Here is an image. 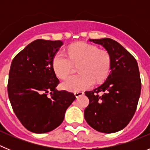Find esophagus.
Segmentation results:
<instances>
[{"label":"esophagus","mask_w":150,"mask_h":150,"mask_svg":"<svg viewBox=\"0 0 150 150\" xmlns=\"http://www.w3.org/2000/svg\"><path fill=\"white\" fill-rule=\"evenodd\" d=\"M84 95V92L83 91H75L74 92V95L76 96V98H79V96H82V95Z\"/></svg>","instance_id":"esophagus-1"}]
</instances>
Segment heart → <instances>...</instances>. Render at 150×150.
Returning <instances> with one entry per match:
<instances>
[{"label": "heart", "instance_id": "obj_1", "mask_svg": "<svg viewBox=\"0 0 150 150\" xmlns=\"http://www.w3.org/2000/svg\"><path fill=\"white\" fill-rule=\"evenodd\" d=\"M69 57L59 51L52 60V66L57 76L64 78L71 72L73 63L80 64L81 74L71 75L64 79L62 87L71 91H79L93 86L95 79L100 83L105 79L110 67V59L105 52L86 43L73 45L68 49Z\"/></svg>", "mask_w": 150, "mask_h": 150}]
</instances>
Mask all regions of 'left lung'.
Segmentation results:
<instances>
[{"instance_id":"1","label":"left lung","mask_w":150,"mask_h":150,"mask_svg":"<svg viewBox=\"0 0 150 150\" xmlns=\"http://www.w3.org/2000/svg\"><path fill=\"white\" fill-rule=\"evenodd\" d=\"M88 40L103 46L107 52L110 73L101 86L85 92L89 99V104L84 110L85 120L98 132L115 133L126 126L137 109L141 91L137 62L114 40Z\"/></svg>"}]
</instances>
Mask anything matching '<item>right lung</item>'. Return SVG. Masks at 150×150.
<instances>
[{
	"instance_id": "add662e5",
	"label": "right lung",
	"mask_w": 150,
	"mask_h": 150,
	"mask_svg": "<svg viewBox=\"0 0 150 150\" xmlns=\"http://www.w3.org/2000/svg\"><path fill=\"white\" fill-rule=\"evenodd\" d=\"M63 45L61 40L38 39L17 54L10 66L8 96L19 121L36 134L51 132L63 122L76 97L59 91L52 60Z\"/></svg>"
}]
</instances>
